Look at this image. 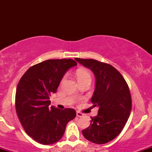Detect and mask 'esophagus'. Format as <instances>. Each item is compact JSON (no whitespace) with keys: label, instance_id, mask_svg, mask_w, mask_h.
<instances>
[{"label":"esophagus","instance_id":"esophagus-1","mask_svg":"<svg viewBox=\"0 0 152 152\" xmlns=\"http://www.w3.org/2000/svg\"><path fill=\"white\" fill-rule=\"evenodd\" d=\"M76 116H77L78 117H85L86 115L84 114H82L80 111H76Z\"/></svg>","mask_w":152,"mask_h":152}]
</instances>
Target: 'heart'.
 <instances>
[{"label":"heart","mask_w":152,"mask_h":152,"mask_svg":"<svg viewBox=\"0 0 152 152\" xmlns=\"http://www.w3.org/2000/svg\"><path fill=\"white\" fill-rule=\"evenodd\" d=\"M76 76L79 83L86 81H91V76L90 73L86 69H78L76 72Z\"/></svg>","instance_id":"obj_1"}]
</instances>
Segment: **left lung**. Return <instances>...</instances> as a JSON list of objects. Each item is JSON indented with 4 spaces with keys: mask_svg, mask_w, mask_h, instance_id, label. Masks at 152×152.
Returning a JSON list of instances; mask_svg holds the SVG:
<instances>
[{
    "mask_svg": "<svg viewBox=\"0 0 152 152\" xmlns=\"http://www.w3.org/2000/svg\"><path fill=\"white\" fill-rule=\"evenodd\" d=\"M76 61L93 71L96 87L91 102L99 108L91 117L90 126L82 131L87 140L97 144L111 142L121 133L132 110L129 88L122 75L110 64L76 58Z\"/></svg>",
    "mask_w": 152,
    "mask_h": 152,
    "instance_id": "1",
    "label": "left lung"
}]
</instances>
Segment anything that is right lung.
<instances>
[{
    "mask_svg": "<svg viewBox=\"0 0 152 152\" xmlns=\"http://www.w3.org/2000/svg\"><path fill=\"white\" fill-rule=\"evenodd\" d=\"M77 63L72 59H50L29 68L19 81L15 110L26 134L36 142L49 145L64 136L76 111L51 106L50 96L56 92L64 74Z\"/></svg>",
    "mask_w": 152,
    "mask_h": 152,
    "instance_id": "obj_1",
    "label": "right lung"
}]
</instances>
